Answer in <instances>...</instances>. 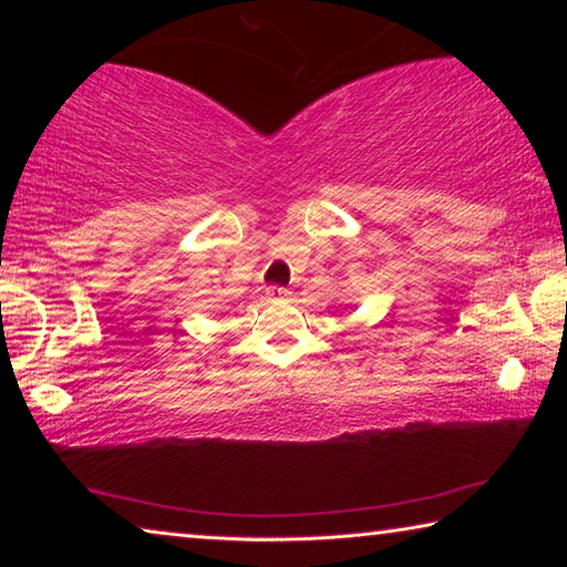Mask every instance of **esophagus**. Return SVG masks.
I'll list each match as a JSON object with an SVG mask.
<instances>
[{"instance_id": "obj_1", "label": "esophagus", "mask_w": 567, "mask_h": 567, "mask_svg": "<svg viewBox=\"0 0 567 567\" xmlns=\"http://www.w3.org/2000/svg\"><path fill=\"white\" fill-rule=\"evenodd\" d=\"M265 297H267V300H272V302H280V300H287V297H290V292H287L285 287L272 285V287H267V290H265Z\"/></svg>"}]
</instances>
